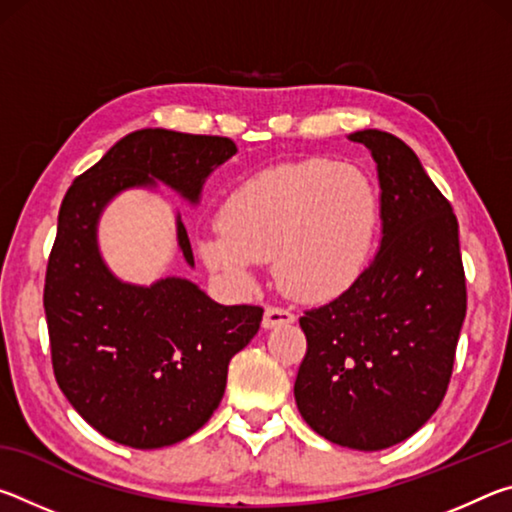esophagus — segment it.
<instances>
[{
  "label": "esophagus",
  "mask_w": 512,
  "mask_h": 512,
  "mask_svg": "<svg viewBox=\"0 0 512 512\" xmlns=\"http://www.w3.org/2000/svg\"><path fill=\"white\" fill-rule=\"evenodd\" d=\"M293 320H296V316H293V311L284 309V307H273V305H268V307L264 309V320H262V325H264L266 329H271V327L289 325V323H293Z\"/></svg>",
  "instance_id": "34e87169"
}]
</instances>
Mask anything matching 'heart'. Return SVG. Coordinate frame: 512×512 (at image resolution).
<instances>
[{
    "instance_id": "1",
    "label": "heart",
    "mask_w": 512,
    "mask_h": 512,
    "mask_svg": "<svg viewBox=\"0 0 512 512\" xmlns=\"http://www.w3.org/2000/svg\"><path fill=\"white\" fill-rule=\"evenodd\" d=\"M219 228L201 239L212 271L246 284L273 259L291 296L332 298L368 262L377 230V194L348 162L305 160L255 173L225 198Z\"/></svg>"
}]
</instances>
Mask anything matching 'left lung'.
I'll list each match as a JSON object with an SVG mask.
<instances>
[{
  "mask_svg": "<svg viewBox=\"0 0 512 512\" xmlns=\"http://www.w3.org/2000/svg\"><path fill=\"white\" fill-rule=\"evenodd\" d=\"M377 162L381 248L339 298L305 311L296 386L311 429L341 447L402 443L443 402L467 311L458 221L409 146L359 131Z\"/></svg>",
  "mask_w": 512,
  "mask_h": 512,
  "instance_id": "8db88e82",
  "label": "left lung"
}]
</instances>
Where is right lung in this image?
Segmentation results:
<instances>
[{"label":"right lung","instance_id":"right-lung-1","mask_svg":"<svg viewBox=\"0 0 512 512\" xmlns=\"http://www.w3.org/2000/svg\"><path fill=\"white\" fill-rule=\"evenodd\" d=\"M235 153L228 137L144 128L81 173L60 205L42 296L51 366L81 418L119 445L167 447L201 429L264 309L216 305L180 277L151 287L119 282L97 250V219L121 189L155 180L196 203L205 178ZM178 246L194 266L180 219Z\"/></svg>","mask_w":512,"mask_h":512}]
</instances>
